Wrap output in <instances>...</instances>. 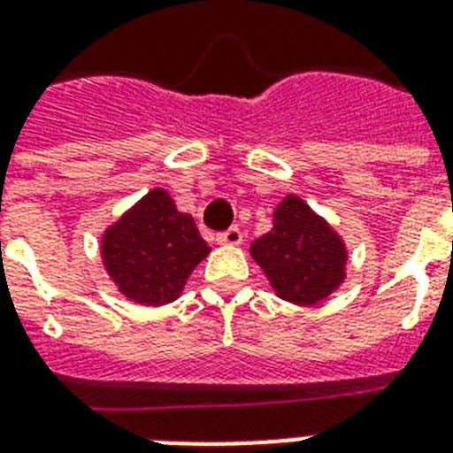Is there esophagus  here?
Masks as SVG:
<instances>
[{
  "mask_svg": "<svg viewBox=\"0 0 453 453\" xmlns=\"http://www.w3.org/2000/svg\"><path fill=\"white\" fill-rule=\"evenodd\" d=\"M216 240H219V244H227V247H237V244H242V240H244V234H242L240 227L233 226V227H227L226 233L216 234Z\"/></svg>",
  "mask_w": 453,
  "mask_h": 453,
  "instance_id": "obj_1",
  "label": "esophagus"
}]
</instances>
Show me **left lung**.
Masks as SVG:
<instances>
[{"instance_id": "8db88e82", "label": "left lung", "mask_w": 453, "mask_h": 453, "mask_svg": "<svg viewBox=\"0 0 453 453\" xmlns=\"http://www.w3.org/2000/svg\"><path fill=\"white\" fill-rule=\"evenodd\" d=\"M251 256L277 296L296 305L324 301L345 280L348 251L341 234L296 195L280 202L273 230L251 244Z\"/></svg>"}]
</instances>
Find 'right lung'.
<instances>
[{
  "mask_svg": "<svg viewBox=\"0 0 453 453\" xmlns=\"http://www.w3.org/2000/svg\"><path fill=\"white\" fill-rule=\"evenodd\" d=\"M211 249L190 213L155 188L103 234V265L124 296L141 305L176 301L188 277Z\"/></svg>",
  "mask_w": 453,
  "mask_h": 453,
  "instance_id": "right-lung-1",
  "label": "right lung"
}]
</instances>
